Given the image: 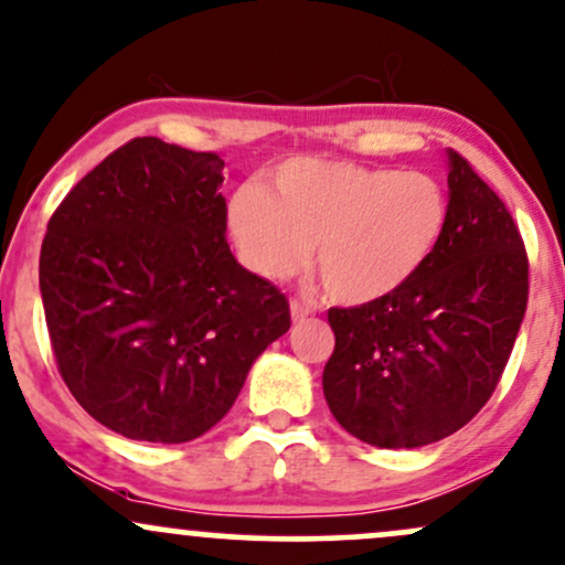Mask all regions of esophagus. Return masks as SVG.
<instances>
[{"mask_svg": "<svg viewBox=\"0 0 565 565\" xmlns=\"http://www.w3.org/2000/svg\"><path fill=\"white\" fill-rule=\"evenodd\" d=\"M289 310H291V321H295V323L305 321L310 313H313V310H310L308 305L300 302V300H291V302H289Z\"/></svg>", "mask_w": 565, "mask_h": 565, "instance_id": "esophagus-1", "label": "esophagus"}]
</instances>
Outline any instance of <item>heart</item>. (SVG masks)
Returning a JSON list of instances; mask_svg holds the SVG:
<instances>
[{"label": "heart", "mask_w": 565, "mask_h": 565, "mask_svg": "<svg viewBox=\"0 0 565 565\" xmlns=\"http://www.w3.org/2000/svg\"><path fill=\"white\" fill-rule=\"evenodd\" d=\"M274 193L242 183L228 199V231L257 276L284 281L308 263L342 305L393 297L414 281L449 228V191L436 174L340 159H289Z\"/></svg>", "instance_id": "1"}]
</instances>
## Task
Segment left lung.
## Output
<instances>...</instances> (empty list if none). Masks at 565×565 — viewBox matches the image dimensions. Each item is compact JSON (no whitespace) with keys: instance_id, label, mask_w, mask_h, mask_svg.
<instances>
[{"instance_id":"1","label":"left lung","mask_w":565,"mask_h":565,"mask_svg":"<svg viewBox=\"0 0 565 565\" xmlns=\"http://www.w3.org/2000/svg\"><path fill=\"white\" fill-rule=\"evenodd\" d=\"M449 228L427 268L380 302L329 308L323 395L350 436L417 449L486 406L529 302V257L504 201L449 151Z\"/></svg>"}]
</instances>
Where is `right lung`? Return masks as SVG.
Returning a JSON list of instances; mask_svg holds the SVG:
<instances>
[{
	"instance_id": "right-lung-1",
	"label": "right lung",
	"mask_w": 565,
	"mask_h": 565,
	"mask_svg": "<svg viewBox=\"0 0 565 565\" xmlns=\"http://www.w3.org/2000/svg\"><path fill=\"white\" fill-rule=\"evenodd\" d=\"M223 167L217 153L135 138L47 223L39 289L57 372L125 438L204 436L291 323L287 297L231 255Z\"/></svg>"
}]
</instances>
